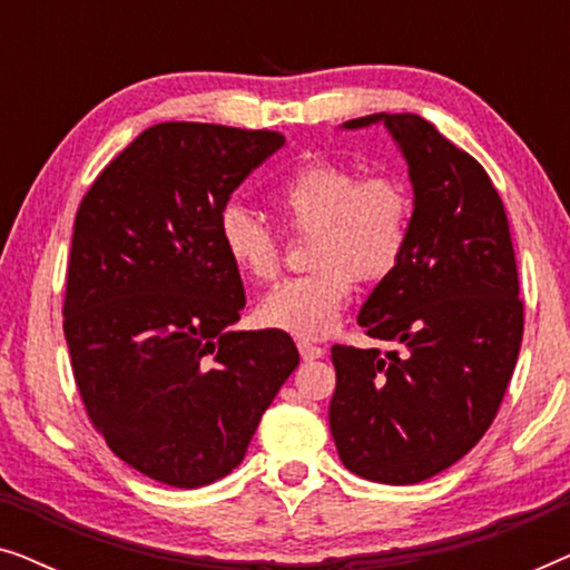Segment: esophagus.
<instances>
[{
  "mask_svg": "<svg viewBox=\"0 0 570 570\" xmlns=\"http://www.w3.org/2000/svg\"><path fill=\"white\" fill-rule=\"evenodd\" d=\"M298 353L303 361H316V357H322L326 350L318 345H311V342H306V340H298Z\"/></svg>",
  "mask_w": 570,
  "mask_h": 570,
  "instance_id": "34e87169",
  "label": "esophagus"
}]
</instances>
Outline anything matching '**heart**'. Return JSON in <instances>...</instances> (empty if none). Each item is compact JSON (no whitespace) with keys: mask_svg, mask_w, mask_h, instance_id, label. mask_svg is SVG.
Returning <instances> with one entry per match:
<instances>
[{"mask_svg":"<svg viewBox=\"0 0 570 570\" xmlns=\"http://www.w3.org/2000/svg\"><path fill=\"white\" fill-rule=\"evenodd\" d=\"M287 228L311 233L308 267L264 295L256 318L303 340L326 337L355 291V277L381 279L402 259L410 236L412 197L400 178H361L340 160L311 158L275 189ZM217 238L238 275L269 283L279 272L277 236L244 205H225Z\"/></svg>","mask_w":570,"mask_h":570,"instance_id":"heart-1","label":"heart"}]
</instances>
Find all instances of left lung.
Instances as JSON below:
<instances>
[{"label":"left lung","instance_id":"1","mask_svg":"<svg viewBox=\"0 0 570 570\" xmlns=\"http://www.w3.org/2000/svg\"><path fill=\"white\" fill-rule=\"evenodd\" d=\"M373 124L407 160L412 220L402 259L357 324L404 353L332 347L330 431L357 478L415 485L459 462L493 423L524 306L509 220L485 168L417 114H371L342 129Z\"/></svg>","mask_w":570,"mask_h":570}]
</instances>
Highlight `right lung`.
I'll use <instances>...</instances> for the list:
<instances>
[{"mask_svg":"<svg viewBox=\"0 0 570 570\" xmlns=\"http://www.w3.org/2000/svg\"><path fill=\"white\" fill-rule=\"evenodd\" d=\"M285 137L197 121L145 129L75 217L65 337L85 410L108 449L170 488L244 462L298 365L291 334L238 332L244 285L217 217Z\"/></svg>","mask_w":570,"mask_h":570,"instance_id":"add662e5","label":"right lung"}]
</instances>
